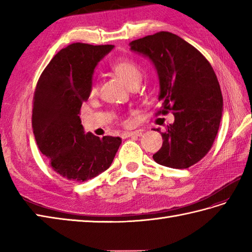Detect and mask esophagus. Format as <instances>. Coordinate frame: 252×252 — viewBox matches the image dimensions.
<instances>
[{"instance_id":"34e87169","label":"esophagus","mask_w":252,"mask_h":252,"mask_svg":"<svg viewBox=\"0 0 252 252\" xmlns=\"http://www.w3.org/2000/svg\"><path fill=\"white\" fill-rule=\"evenodd\" d=\"M142 131H133V132H125L121 134L122 138H126V137H133V136H142Z\"/></svg>"}]
</instances>
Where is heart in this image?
<instances>
[{"label": "heart", "instance_id": "1", "mask_svg": "<svg viewBox=\"0 0 252 252\" xmlns=\"http://www.w3.org/2000/svg\"><path fill=\"white\" fill-rule=\"evenodd\" d=\"M111 69L116 74H118L123 81L127 83L130 87H134L140 83L143 77V70L141 66L134 61L129 60V58H121L115 63H111ZM98 92V84L93 82L91 84L90 93L95 95Z\"/></svg>", "mask_w": 252, "mask_h": 252}]
</instances>
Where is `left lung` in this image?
Masks as SVG:
<instances>
[{"instance_id":"obj_1","label":"left lung","mask_w":252,"mask_h":252,"mask_svg":"<svg viewBox=\"0 0 252 252\" xmlns=\"http://www.w3.org/2000/svg\"><path fill=\"white\" fill-rule=\"evenodd\" d=\"M130 45L157 69L162 106L156 115H174V122L161 133L162 146L153 158L164 167L189 168L210 151L220 126L223 97L216 72L199 51L168 31Z\"/></svg>"}]
</instances>
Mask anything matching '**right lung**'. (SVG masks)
I'll list each match as a JSON object with an SVG mask.
<instances>
[{"instance_id": "obj_1", "label": "right lung", "mask_w": 252, "mask_h": 252, "mask_svg": "<svg viewBox=\"0 0 252 252\" xmlns=\"http://www.w3.org/2000/svg\"><path fill=\"white\" fill-rule=\"evenodd\" d=\"M114 45L72 43L52 58L37 80L32 129L41 154L57 174L74 183L110 167L120 137L84 134L81 106L90 96L94 68Z\"/></svg>"}]
</instances>
